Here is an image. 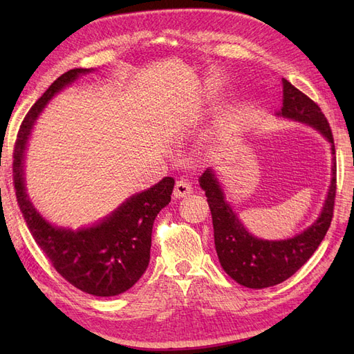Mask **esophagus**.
Listing matches in <instances>:
<instances>
[{
    "label": "esophagus",
    "instance_id": "1",
    "mask_svg": "<svg viewBox=\"0 0 354 354\" xmlns=\"http://www.w3.org/2000/svg\"><path fill=\"white\" fill-rule=\"evenodd\" d=\"M192 194V185L187 180H178L174 186V196L176 198H186Z\"/></svg>",
    "mask_w": 354,
    "mask_h": 354
}]
</instances>
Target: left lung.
I'll use <instances>...</instances> for the list:
<instances>
[{"label":"left lung","instance_id":"1","mask_svg":"<svg viewBox=\"0 0 354 354\" xmlns=\"http://www.w3.org/2000/svg\"><path fill=\"white\" fill-rule=\"evenodd\" d=\"M282 84L283 103L277 115L313 127L328 138L332 155H335L329 122L319 106L285 78ZM199 185L205 190L212 216L214 243L224 272L239 285L263 289L282 283L291 277L299 267L306 264L324 241L334 216L337 164L334 156L330 186L319 218L304 232L285 241H263L252 236L232 211L229 203L224 201L223 189L211 168L201 176Z\"/></svg>","mask_w":354,"mask_h":354}]
</instances>
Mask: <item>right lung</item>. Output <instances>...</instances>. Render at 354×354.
Returning a JSON list of instances; mask_svg holds the SVG:
<instances>
[{"label": "right lung", "instance_id": "add662e5", "mask_svg": "<svg viewBox=\"0 0 354 354\" xmlns=\"http://www.w3.org/2000/svg\"><path fill=\"white\" fill-rule=\"evenodd\" d=\"M87 72L90 69L63 73L25 116L13 152V183L32 238L57 273L82 292L113 297L130 289L146 272L151 260L153 221L171 201L174 178H162L153 187L125 201L109 217L77 232L56 227L42 218L29 201L24 178L25 149L32 125L53 95Z\"/></svg>", "mask_w": 354, "mask_h": 354}]
</instances>
